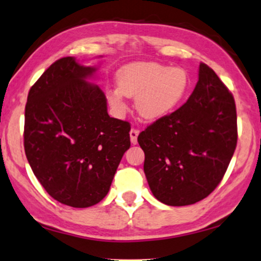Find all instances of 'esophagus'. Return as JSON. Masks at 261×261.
Masks as SVG:
<instances>
[{"instance_id":"obj_1","label":"esophagus","mask_w":261,"mask_h":261,"mask_svg":"<svg viewBox=\"0 0 261 261\" xmlns=\"http://www.w3.org/2000/svg\"><path fill=\"white\" fill-rule=\"evenodd\" d=\"M138 134H139V130L138 129H135V127H132L131 131H130V139H131L132 144H137Z\"/></svg>"}]
</instances>
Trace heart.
Listing matches in <instances>:
<instances>
[{"label":"heart","mask_w":261,"mask_h":261,"mask_svg":"<svg viewBox=\"0 0 261 261\" xmlns=\"http://www.w3.org/2000/svg\"><path fill=\"white\" fill-rule=\"evenodd\" d=\"M118 89L108 93L116 109L125 108L126 97L136 98V108L143 118L156 120L170 113L189 89V75L181 67L159 62H134L117 74Z\"/></svg>","instance_id":"heart-1"}]
</instances>
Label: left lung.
<instances>
[{
    "mask_svg": "<svg viewBox=\"0 0 261 261\" xmlns=\"http://www.w3.org/2000/svg\"><path fill=\"white\" fill-rule=\"evenodd\" d=\"M237 142L233 94L201 62L199 82L188 100L138 136L153 196L177 207L203 200L221 182Z\"/></svg>",
    "mask_w": 261,
    "mask_h": 261,
    "instance_id": "obj_1",
    "label": "left lung"
}]
</instances>
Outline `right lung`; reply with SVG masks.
<instances>
[{
  "instance_id": "right-lung-1",
  "label": "right lung",
  "mask_w": 261,
  "mask_h": 261,
  "mask_svg": "<svg viewBox=\"0 0 261 261\" xmlns=\"http://www.w3.org/2000/svg\"><path fill=\"white\" fill-rule=\"evenodd\" d=\"M94 72L59 59L31 87L24 110L29 166L54 200L74 208L104 199L130 148V123L110 117L104 92L86 82Z\"/></svg>"
}]
</instances>
